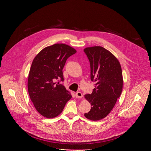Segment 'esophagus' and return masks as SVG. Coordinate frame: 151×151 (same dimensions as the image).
<instances>
[{"label":"esophagus","mask_w":151,"mask_h":151,"mask_svg":"<svg viewBox=\"0 0 151 151\" xmlns=\"http://www.w3.org/2000/svg\"><path fill=\"white\" fill-rule=\"evenodd\" d=\"M75 96H76V97L77 98H82V93L80 92V91H78V92L76 93Z\"/></svg>","instance_id":"1"}]
</instances>
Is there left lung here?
Listing matches in <instances>:
<instances>
[{"label":"left lung","instance_id":"8db88e82","mask_svg":"<svg viewBox=\"0 0 151 151\" xmlns=\"http://www.w3.org/2000/svg\"><path fill=\"white\" fill-rule=\"evenodd\" d=\"M83 51L90 63L91 80L95 83L92 93L85 95L92 107L84 115L90 120L98 121L111 112L121 94L122 69L117 58L101 47L86 48Z\"/></svg>","mask_w":151,"mask_h":151}]
</instances>
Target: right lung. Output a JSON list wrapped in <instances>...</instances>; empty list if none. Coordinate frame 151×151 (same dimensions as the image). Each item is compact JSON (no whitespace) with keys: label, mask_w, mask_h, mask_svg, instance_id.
I'll use <instances>...</instances> for the list:
<instances>
[{"label":"right lung","mask_w":151,"mask_h":151,"mask_svg":"<svg viewBox=\"0 0 151 151\" xmlns=\"http://www.w3.org/2000/svg\"><path fill=\"white\" fill-rule=\"evenodd\" d=\"M76 52L68 45L56 44L43 49L34 58L29 74L28 91L36 109L43 116H57L72 98L64 85L55 82L64 81V64Z\"/></svg>","instance_id":"1"}]
</instances>
